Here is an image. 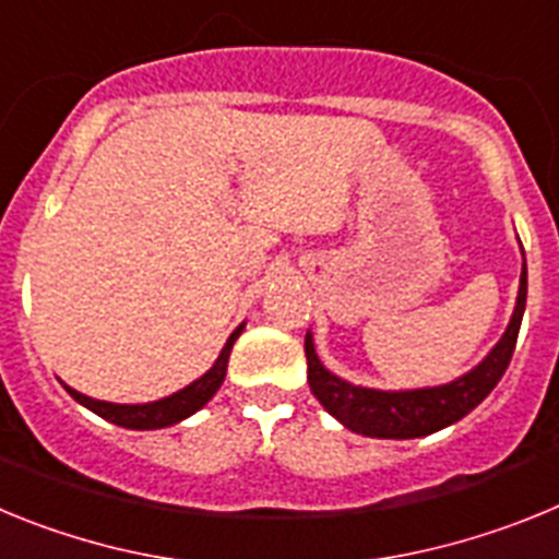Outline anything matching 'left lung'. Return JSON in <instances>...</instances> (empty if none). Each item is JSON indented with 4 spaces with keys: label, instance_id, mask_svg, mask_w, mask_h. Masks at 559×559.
I'll list each match as a JSON object with an SVG mask.
<instances>
[{
    "label": "left lung",
    "instance_id": "obj_1",
    "mask_svg": "<svg viewBox=\"0 0 559 559\" xmlns=\"http://www.w3.org/2000/svg\"><path fill=\"white\" fill-rule=\"evenodd\" d=\"M523 310H526V260H523L521 288H518L510 324H507L496 347L484 355L481 364H476L462 378L442 383V386L400 389V392L355 386L349 380L330 372L319 360V355H316L313 333L308 330V335H305V355H308L310 392L338 419L341 426L360 433V437L417 439L437 433L459 423L462 417H467L496 389L501 374L510 367L512 353H515Z\"/></svg>",
    "mask_w": 559,
    "mask_h": 559
}]
</instances>
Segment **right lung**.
Listing matches in <instances>:
<instances>
[{
	"instance_id": "obj_1",
	"label": "right lung",
	"mask_w": 559,
	"mask_h": 559,
	"mask_svg": "<svg viewBox=\"0 0 559 559\" xmlns=\"http://www.w3.org/2000/svg\"><path fill=\"white\" fill-rule=\"evenodd\" d=\"M243 328L246 322L237 324V330L226 338L224 349H221V355L215 358V364H212L199 380H192L190 386L167 394V397L162 400H153V403H106V400L86 397V394L67 386V383H63V389H67L81 406H86L88 412H95L97 417L108 419V423H114V426L120 428H131V431H156V428L176 426V423L192 417V414L199 412V408H204L206 403L215 397V392H218L221 383H224L226 378V364H229L231 347H235L237 335L243 333Z\"/></svg>"
}]
</instances>
